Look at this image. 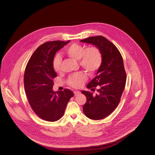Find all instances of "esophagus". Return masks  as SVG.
Returning <instances> with one entry per match:
<instances>
[{"instance_id": "34e87169", "label": "esophagus", "mask_w": 155, "mask_h": 155, "mask_svg": "<svg viewBox=\"0 0 155 155\" xmlns=\"http://www.w3.org/2000/svg\"><path fill=\"white\" fill-rule=\"evenodd\" d=\"M74 96H77L79 94H80V92L78 91H74Z\"/></svg>"}]
</instances>
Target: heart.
Wrapping results in <instances>:
<instances>
[{"instance_id": "1", "label": "heart", "mask_w": 155, "mask_h": 155, "mask_svg": "<svg viewBox=\"0 0 155 155\" xmlns=\"http://www.w3.org/2000/svg\"><path fill=\"white\" fill-rule=\"evenodd\" d=\"M64 52L71 59L79 61L80 66L90 73L95 72L102 64V53L95 46L84 49L80 45L73 44L67 48ZM61 63V56L58 54H56L53 60V67L56 72L59 71ZM86 79V75L84 73L76 74L70 79L69 84L74 88H78Z\"/></svg>"}]
</instances>
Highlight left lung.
<instances>
[{"label": "left lung", "mask_w": 155, "mask_h": 155, "mask_svg": "<svg viewBox=\"0 0 155 155\" xmlns=\"http://www.w3.org/2000/svg\"><path fill=\"white\" fill-rule=\"evenodd\" d=\"M80 42L96 46L102 55L96 76L87 86L91 90L96 88L97 94L94 95L89 91H81L87 97L83 106L85 115L92 120H101L110 115L120 101L126 82L123 60L116 46L102 36L89 37Z\"/></svg>", "instance_id": "8db88e82"}]
</instances>
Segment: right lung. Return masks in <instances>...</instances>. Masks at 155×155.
<instances>
[{"mask_svg":"<svg viewBox=\"0 0 155 155\" xmlns=\"http://www.w3.org/2000/svg\"><path fill=\"white\" fill-rule=\"evenodd\" d=\"M70 41H53L39 46L31 56L25 70V91L32 109L40 118L56 121L64 113L67 104L74 96L68 89L53 90V80L57 74L53 67L55 54Z\"/></svg>","mask_w":155,"mask_h":155,"instance_id":"obj_1","label":"right lung"}]
</instances>
